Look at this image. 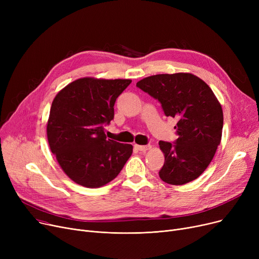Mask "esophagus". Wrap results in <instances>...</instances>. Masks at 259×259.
<instances>
[{
  "mask_svg": "<svg viewBox=\"0 0 259 259\" xmlns=\"http://www.w3.org/2000/svg\"><path fill=\"white\" fill-rule=\"evenodd\" d=\"M135 148H137L139 151H147L148 149H150V148H151V146H150V145H146V146H142V145H135Z\"/></svg>",
  "mask_w": 259,
  "mask_h": 259,
  "instance_id": "esophagus-1",
  "label": "esophagus"
}]
</instances>
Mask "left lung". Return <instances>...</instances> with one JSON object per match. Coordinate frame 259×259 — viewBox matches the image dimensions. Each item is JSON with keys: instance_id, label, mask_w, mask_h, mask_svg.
Here are the masks:
<instances>
[{"instance_id": "8db88e82", "label": "left lung", "mask_w": 259, "mask_h": 259, "mask_svg": "<svg viewBox=\"0 0 259 259\" xmlns=\"http://www.w3.org/2000/svg\"><path fill=\"white\" fill-rule=\"evenodd\" d=\"M137 86L161 104L166 116L175 117L179 139L159 141L165 164L159 178L170 185H185L207 169L221 144L223 109L211 88L191 73L156 74Z\"/></svg>"}]
</instances>
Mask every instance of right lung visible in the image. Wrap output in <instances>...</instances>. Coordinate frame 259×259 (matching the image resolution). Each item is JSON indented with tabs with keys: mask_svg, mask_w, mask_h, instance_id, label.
<instances>
[{
	"mask_svg": "<svg viewBox=\"0 0 259 259\" xmlns=\"http://www.w3.org/2000/svg\"><path fill=\"white\" fill-rule=\"evenodd\" d=\"M131 79L78 78L54 98L47 122L51 152L69 179L87 188L114 180L132 154V145L107 139L104 127Z\"/></svg>",
	"mask_w": 259,
	"mask_h": 259,
	"instance_id": "add662e5",
	"label": "right lung"
}]
</instances>
